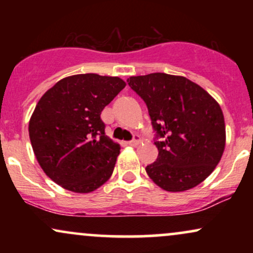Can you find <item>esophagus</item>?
<instances>
[{"mask_svg":"<svg viewBox=\"0 0 253 253\" xmlns=\"http://www.w3.org/2000/svg\"><path fill=\"white\" fill-rule=\"evenodd\" d=\"M140 140H141L140 136H139V135H134V138H133V140L128 141V145H130V146H136V145L140 143Z\"/></svg>","mask_w":253,"mask_h":253,"instance_id":"1","label":"esophagus"}]
</instances>
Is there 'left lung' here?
Segmentation results:
<instances>
[{
  "label": "left lung",
  "instance_id": "left-lung-1",
  "mask_svg": "<svg viewBox=\"0 0 253 253\" xmlns=\"http://www.w3.org/2000/svg\"><path fill=\"white\" fill-rule=\"evenodd\" d=\"M129 86L146 103L158 158L147 175L162 189L179 193L205 181L221 159L226 144L220 104L199 84L163 72L132 76Z\"/></svg>",
  "mask_w": 253,
  "mask_h": 253
}]
</instances>
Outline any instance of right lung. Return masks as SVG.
Masks as SVG:
<instances>
[{"instance_id": "right-lung-1", "label": "right lung", "mask_w": 253, "mask_h": 253, "mask_svg": "<svg viewBox=\"0 0 253 253\" xmlns=\"http://www.w3.org/2000/svg\"><path fill=\"white\" fill-rule=\"evenodd\" d=\"M125 86L119 77L74 75L58 81L37 103L28 125L33 152L64 189L91 193L112 176L120 145L104 133L101 112Z\"/></svg>"}]
</instances>
